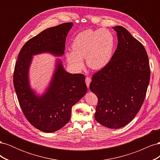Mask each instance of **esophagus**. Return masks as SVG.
<instances>
[{
    "label": "esophagus",
    "mask_w": 160,
    "mask_h": 160,
    "mask_svg": "<svg viewBox=\"0 0 160 160\" xmlns=\"http://www.w3.org/2000/svg\"><path fill=\"white\" fill-rule=\"evenodd\" d=\"M91 79L90 77H87L85 78V83H86V85H87V86H88V88H89V84L91 83Z\"/></svg>",
    "instance_id": "obj_1"
}]
</instances>
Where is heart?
<instances>
[{
	"label": "heart",
	"instance_id": "b5f03b06",
	"mask_svg": "<svg viewBox=\"0 0 160 160\" xmlns=\"http://www.w3.org/2000/svg\"><path fill=\"white\" fill-rule=\"evenodd\" d=\"M115 44L114 35L108 29L86 30L79 32L72 40V51L65 52L67 60L77 71L83 67L85 58L89 68L101 70L112 59Z\"/></svg>",
	"mask_w": 160,
	"mask_h": 160
}]
</instances>
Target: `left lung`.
I'll return each mask as SVG.
<instances>
[{"instance_id": "left-lung-1", "label": "left lung", "mask_w": 160, "mask_h": 160, "mask_svg": "<svg viewBox=\"0 0 160 160\" xmlns=\"http://www.w3.org/2000/svg\"><path fill=\"white\" fill-rule=\"evenodd\" d=\"M118 43L109 63L92 77L90 90L98 98L95 113L98 122L119 129L135 117L146 98L150 69L141 42L122 26L113 27Z\"/></svg>"}]
</instances>
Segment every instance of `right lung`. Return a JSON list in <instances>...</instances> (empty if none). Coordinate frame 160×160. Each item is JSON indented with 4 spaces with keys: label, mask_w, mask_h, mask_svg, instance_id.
Instances as JSON below:
<instances>
[{
    "label": "right lung",
    "mask_w": 160,
    "mask_h": 160,
    "mask_svg": "<svg viewBox=\"0 0 160 160\" xmlns=\"http://www.w3.org/2000/svg\"><path fill=\"white\" fill-rule=\"evenodd\" d=\"M72 26V22L61 24L31 38L20 51L14 67V87L22 112L32 126L45 133L55 132L69 122L72 105L88 91L85 77L66 71L62 61L56 59L51 79L39 94L31 86L30 67L35 55H63L66 37Z\"/></svg>",
    "instance_id": "right-lung-1"
}]
</instances>
